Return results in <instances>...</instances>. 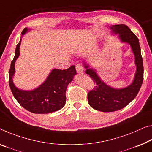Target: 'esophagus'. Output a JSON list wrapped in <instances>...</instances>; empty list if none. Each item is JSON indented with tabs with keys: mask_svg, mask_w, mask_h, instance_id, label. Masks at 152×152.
Wrapping results in <instances>:
<instances>
[{
	"mask_svg": "<svg viewBox=\"0 0 152 152\" xmlns=\"http://www.w3.org/2000/svg\"><path fill=\"white\" fill-rule=\"evenodd\" d=\"M76 71L79 73H83V67L81 64H76Z\"/></svg>",
	"mask_w": 152,
	"mask_h": 152,
	"instance_id": "1",
	"label": "esophagus"
}]
</instances>
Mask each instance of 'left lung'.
Instances as JSON below:
<instances>
[{"label": "left lung", "instance_id": "left-lung-1", "mask_svg": "<svg viewBox=\"0 0 152 152\" xmlns=\"http://www.w3.org/2000/svg\"><path fill=\"white\" fill-rule=\"evenodd\" d=\"M110 28L113 34H118L121 42L130 45L137 68L132 83L126 88L117 89L104 83L96 71L94 69H90V65L83 61L84 67L86 69V73L89 75L94 84L96 83L95 89L88 92V102L93 109L102 112L115 111L127 106L138 94L143 80V58L138 38L124 24L113 25Z\"/></svg>", "mask_w": 152, "mask_h": 152}]
</instances>
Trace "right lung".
<instances>
[{"mask_svg":"<svg viewBox=\"0 0 152 152\" xmlns=\"http://www.w3.org/2000/svg\"><path fill=\"white\" fill-rule=\"evenodd\" d=\"M30 29L25 28L23 36ZM20 41L16 46L15 56L11 61L9 73V83L13 96L22 107L34 113H50L57 111L64 106L66 102V87L77 75L75 65L65 70L53 69L45 81L35 89L23 90L14 85L13 77L15 74V63L20 56Z\"/></svg>","mask_w":152,"mask_h":152,"instance_id":"obj_1","label":"right lung"}]
</instances>
